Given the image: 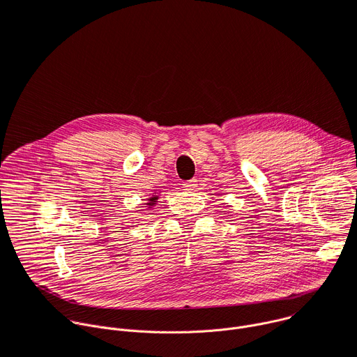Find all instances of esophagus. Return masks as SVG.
Listing matches in <instances>:
<instances>
[{
	"label": "esophagus",
	"instance_id": "1",
	"mask_svg": "<svg viewBox=\"0 0 357 357\" xmlns=\"http://www.w3.org/2000/svg\"><path fill=\"white\" fill-rule=\"evenodd\" d=\"M197 183H199V180H197V178H191V180L183 181V187H184L185 190H188V191H192V190L197 188V185H199Z\"/></svg>",
	"mask_w": 357,
	"mask_h": 357
}]
</instances>
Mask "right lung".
<instances>
[{
  "label": "right lung",
  "mask_w": 357,
  "mask_h": 357,
  "mask_svg": "<svg viewBox=\"0 0 357 357\" xmlns=\"http://www.w3.org/2000/svg\"><path fill=\"white\" fill-rule=\"evenodd\" d=\"M154 200H157V199H155V197H151V199H150V202H151V203H153V202H154Z\"/></svg>",
  "instance_id": "1"
}]
</instances>
